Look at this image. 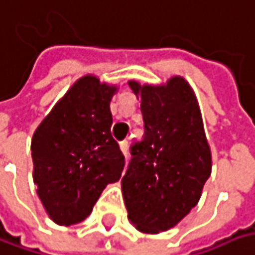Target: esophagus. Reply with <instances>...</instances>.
Wrapping results in <instances>:
<instances>
[{
    "instance_id": "34e87169",
    "label": "esophagus",
    "mask_w": 255,
    "mask_h": 255,
    "mask_svg": "<svg viewBox=\"0 0 255 255\" xmlns=\"http://www.w3.org/2000/svg\"><path fill=\"white\" fill-rule=\"evenodd\" d=\"M120 150L123 151V154L127 157L128 154V142L127 141H121L120 142Z\"/></svg>"
}]
</instances>
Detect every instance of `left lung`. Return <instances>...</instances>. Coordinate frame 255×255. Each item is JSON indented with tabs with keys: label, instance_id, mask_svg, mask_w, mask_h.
<instances>
[{
	"label": "left lung",
	"instance_id": "obj_1",
	"mask_svg": "<svg viewBox=\"0 0 255 255\" xmlns=\"http://www.w3.org/2000/svg\"><path fill=\"white\" fill-rule=\"evenodd\" d=\"M128 85L141 102L144 138L131 147L123 196L129 222L140 232L158 234L198 205L212 170L211 148L198 99L185 78Z\"/></svg>",
	"mask_w": 255,
	"mask_h": 255
}]
</instances>
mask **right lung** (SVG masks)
I'll return each mask as SVG.
<instances>
[{"label":"right lung","mask_w":255,"mask_h":255,"mask_svg":"<svg viewBox=\"0 0 255 255\" xmlns=\"http://www.w3.org/2000/svg\"><path fill=\"white\" fill-rule=\"evenodd\" d=\"M118 86L85 75L73 83L31 138L33 180L57 225L88 217L108 183L120 180L124 156L111 135V99Z\"/></svg>","instance_id":"add662e5"}]
</instances>
